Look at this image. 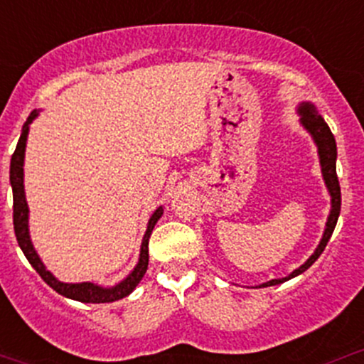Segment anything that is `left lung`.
<instances>
[{"label":"left lung","mask_w":364,"mask_h":364,"mask_svg":"<svg viewBox=\"0 0 364 364\" xmlns=\"http://www.w3.org/2000/svg\"><path fill=\"white\" fill-rule=\"evenodd\" d=\"M301 112V123L304 124L308 132L314 135L315 142H317L318 148V156H321V165H322V174H324V181L328 185L329 193H331V215H329L328 223H326V232L322 236L321 245L317 247L314 255L306 260L301 267H297L292 274H289L287 278H280V280H271L267 284H264L262 287H269V285H277V284H284V282L291 280V278L297 277L303 271H306L315 260L321 257V253L324 252L326 245H328L329 237H331L333 230H335L336 222H338V215H340V208H341V192H340V183H338V176H336V142L335 137H333L331 130H329L328 123L315 112V107L310 104H303L299 107Z\"/></svg>","instance_id":"obj_1"}]
</instances>
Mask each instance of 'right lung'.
Segmentation results:
<instances>
[{"label":"right lung","mask_w":364,"mask_h":364,"mask_svg":"<svg viewBox=\"0 0 364 364\" xmlns=\"http://www.w3.org/2000/svg\"><path fill=\"white\" fill-rule=\"evenodd\" d=\"M36 111L29 114V117L26 119L23 127V134H21L19 142H17V148L12 155V161H10V183H12V192H14V230H16L17 243H19L21 250L28 259V262L35 267L36 273L42 277V280L46 282L49 287H53L58 294L70 297V299L80 301V303H112V301L123 299L134 291L139 285V282L144 277L146 269H148V241L149 236H151V230L155 227V223L159 222V218L164 213V209L159 208L153 216L149 218L148 230L144 234V240H142L141 247V259H139V264L135 266V269L132 271L130 277L127 280L121 282L119 285L112 289H102L98 285L93 284H63V282L56 280L49 271L46 269V266L42 264V260L38 259L36 252L33 250L31 240H29L28 232V204H26L24 197V185H23V164H24V149H26V137H28V124L35 119Z\"/></svg>","instance_id":"right-lung-1"}]
</instances>
